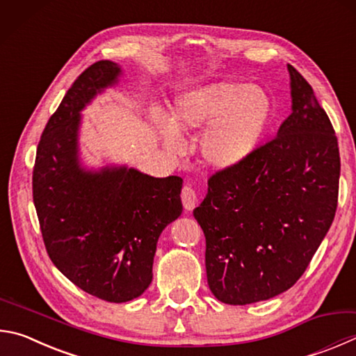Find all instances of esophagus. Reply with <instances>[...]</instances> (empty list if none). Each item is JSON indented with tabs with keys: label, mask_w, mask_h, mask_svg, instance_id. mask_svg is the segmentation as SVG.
Returning <instances> with one entry per match:
<instances>
[{
	"label": "esophagus",
	"mask_w": 356,
	"mask_h": 356,
	"mask_svg": "<svg viewBox=\"0 0 356 356\" xmlns=\"http://www.w3.org/2000/svg\"><path fill=\"white\" fill-rule=\"evenodd\" d=\"M180 197H182V204H184V209H185V210L191 211V210L196 207L197 197H196L195 190H193L191 186H184V188H182V195H180Z\"/></svg>",
	"instance_id": "esophagus-1"
}]
</instances>
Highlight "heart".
Wrapping results in <instances>:
<instances>
[{
    "instance_id": "b5f03b06",
    "label": "heart",
    "mask_w": 356,
    "mask_h": 356,
    "mask_svg": "<svg viewBox=\"0 0 356 356\" xmlns=\"http://www.w3.org/2000/svg\"><path fill=\"white\" fill-rule=\"evenodd\" d=\"M269 121L266 96L241 83L219 82L179 95L170 121L159 120V132L168 151H184L180 132L205 131L200 154L216 170L240 166L254 152Z\"/></svg>"
}]
</instances>
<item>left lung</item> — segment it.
Instances as JSON below:
<instances>
[{
    "mask_svg": "<svg viewBox=\"0 0 356 356\" xmlns=\"http://www.w3.org/2000/svg\"><path fill=\"white\" fill-rule=\"evenodd\" d=\"M291 115L240 166L213 174L193 215L205 235L210 291L229 305L282 294L305 273L333 222L341 160L309 83L288 65Z\"/></svg>",
    "mask_w": 356,
    "mask_h": 356,
    "instance_id": "left-lung-1",
    "label": "left lung"
}]
</instances>
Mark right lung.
Wrapping results in <instances>:
<instances>
[{"label": "right lung", "mask_w": 356, "mask_h": 356, "mask_svg": "<svg viewBox=\"0 0 356 356\" xmlns=\"http://www.w3.org/2000/svg\"><path fill=\"white\" fill-rule=\"evenodd\" d=\"M121 76L118 63L99 60L77 77L44 127L32 172L51 261L76 286L115 303L137 299L151 285L161 232L182 215L184 182L126 165H82L81 112Z\"/></svg>", "instance_id": "1"}]
</instances>
